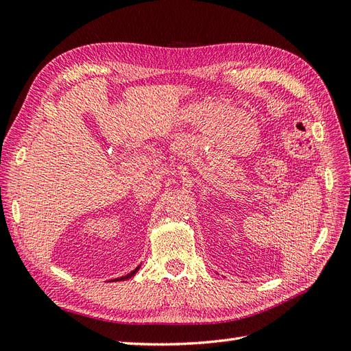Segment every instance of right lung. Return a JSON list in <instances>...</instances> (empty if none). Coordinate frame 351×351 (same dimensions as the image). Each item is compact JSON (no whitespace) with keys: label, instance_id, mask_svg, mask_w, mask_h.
<instances>
[{"label":"right lung","instance_id":"add662e5","mask_svg":"<svg viewBox=\"0 0 351 351\" xmlns=\"http://www.w3.org/2000/svg\"><path fill=\"white\" fill-rule=\"evenodd\" d=\"M141 267V265H139ZM139 267H136V268H134L133 269V271L132 273H129V274H125V276H123V277H119V278H115V282H120V280H125V278H130L132 276H134V274H136V271H138V269H139Z\"/></svg>","mask_w":351,"mask_h":351}]
</instances>
